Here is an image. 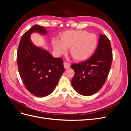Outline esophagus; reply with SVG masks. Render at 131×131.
<instances>
[{
    "label": "esophagus",
    "instance_id": "34e87169",
    "mask_svg": "<svg viewBox=\"0 0 131 131\" xmlns=\"http://www.w3.org/2000/svg\"><path fill=\"white\" fill-rule=\"evenodd\" d=\"M64 64V67L65 69L69 68L70 66V64L69 63H68V62H64V64Z\"/></svg>",
    "mask_w": 131,
    "mask_h": 131
}]
</instances>
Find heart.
<instances>
[{"label": "heart", "mask_w": 131, "mask_h": 131, "mask_svg": "<svg viewBox=\"0 0 131 131\" xmlns=\"http://www.w3.org/2000/svg\"><path fill=\"white\" fill-rule=\"evenodd\" d=\"M60 41L53 39L52 45L57 55L65 54L70 48L71 56L77 61L88 59L96 50L98 43L97 35L84 30H69L62 33Z\"/></svg>", "instance_id": "1"}]
</instances>
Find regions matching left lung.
I'll list each match as a JSON object with an SVG mask.
<instances>
[{"label": "left lung", "instance_id": "8db88e82", "mask_svg": "<svg viewBox=\"0 0 131 131\" xmlns=\"http://www.w3.org/2000/svg\"><path fill=\"white\" fill-rule=\"evenodd\" d=\"M113 52L109 39L100 34L94 53L88 59L70 66L75 72L72 80L74 90L82 96H91L106 81L112 66Z\"/></svg>", "mask_w": 131, "mask_h": 131}]
</instances>
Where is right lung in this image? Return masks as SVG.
Listing matches in <instances>:
<instances>
[{
    "label": "right lung",
    "mask_w": 131,
    "mask_h": 131,
    "mask_svg": "<svg viewBox=\"0 0 131 131\" xmlns=\"http://www.w3.org/2000/svg\"><path fill=\"white\" fill-rule=\"evenodd\" d=\"M33 32L46 34L47 31L36 25L22 35L17 53L18 70L27 90L35 96L43 97L53 92L65 69L61 58H54L31 42L30 35Z\"/></svg>",
    "instance_id": "add662e5"
}]
</instances>
